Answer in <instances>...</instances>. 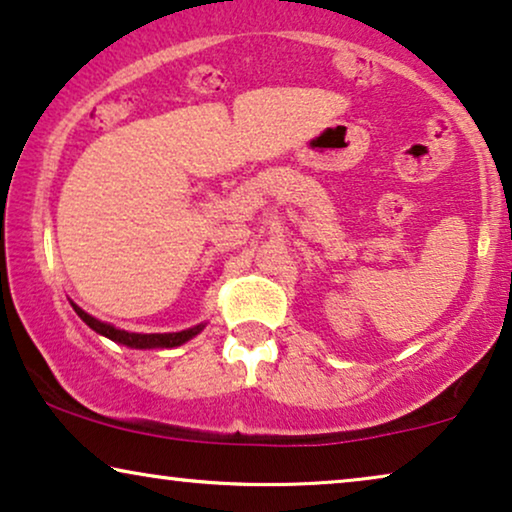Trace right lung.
<instances>
[{
  "label": "right lung",
  "instance_id": "1",
  "mask_svg": "<svg viewBox=\"0 0 512 512\" xmlns=\"http://www.w3.org/2000/svg\"><path fill=\"white\" fill-rule=\"evenodd\" d=\"M69 303H72L74 312L79 314V317L86 321V324L93 328L95 333H100V335H104V338L114 340V342H118V345H125L130 349H172V347L184 345V342H188V340H193L195 335L205 328V324H198V326H191V328H186V331H177V333H130V331H123V328H116L114 324H107V321L95 319L93 314L81 310L74 300H69Z\"/></svg>",
  "mask_w": 512,
  "mask_h": 512
}]
</instances>
